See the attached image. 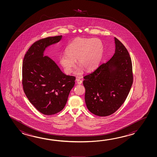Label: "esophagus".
<instances>
[{
    "mask_svg": "<svg viewBox=\"0 0 157 157\" xmlns=\"http://www.w3.org/2000/svg\"><path fill=\"white\" fill-rule=\"evenodd\" d=\"M76 82H77V83H78V85H80V84L82 83V80H80L79 78H77V79H76Z\"/></svg>",
    "mask_w": 157,
    "mask_h": 157,
    "instance_id": "esophagus-1",
    "label": "esophagus"
}]
</instances>
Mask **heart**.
Instances as JSON below:
<instances>
[{
    "instance_id": "heart-1",
    "label": "heart",
    "mask_w": 157,
    "mask_h": 157,
    "mask_svg": "<svg viewBox=\"0 0 157 157\" xmlns=\"http://www.w3.org/2000/svg\"><path fill=\"white\" fill-rule=\"evenodd\" d=\"M102 41L98 38L77 37L66 49V53L59 56V62L67 74L74 69L77 59L78 67L75 73L80 75L83 68L90 71L95 69L100 63L103 54Z\"/></svg>"
}]
</instances>
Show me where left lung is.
<instances>
[{"label":"left lung","instance_id":"8db88e82","mask_svg":"<svg viewBox=\"0 0 157 157\" xmlns=\"http://www.w3.org/2000/svg\"><path fill=\"white\" fill-rule=\"evenodd\" d=\"M115 52L106 63L83 77L85 100L90 112L98 116L114 113L127 98L133 82L130 54L114 37Z\"/></svg>","mask_w":157,"mask_h":157}]
</instances>
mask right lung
Instances as JSON below:
<instances>
[{
  "instance_id": "add662e5",
  "label": "right lung",
  "mask_w": 157,
  "mask_h": 157,
  "mask_svg": "<svg viewBox=\"0 0 157 157\" xmlns=\"http://www.w3.org/2000/svg\"><path fill=\"white\" fill-rule=\"evenodd\" d=\"M62 36L48 37L36 41L24 57L22 85L30 103L45 115L62 110L75 83L76 77L64 74L55 62L44 56L47 47L58 43Z\"/></svg>"
}]
</instances>
